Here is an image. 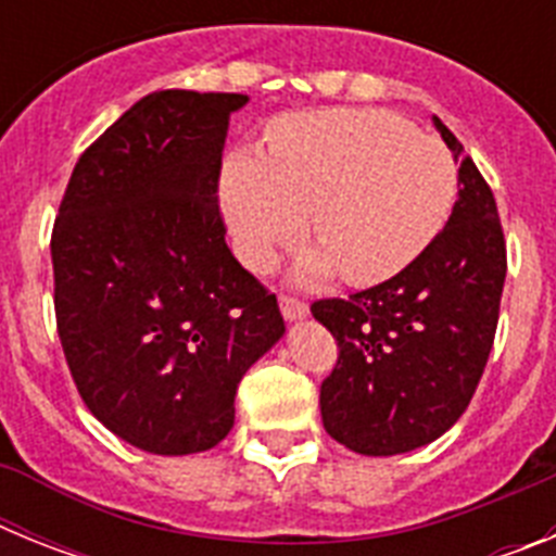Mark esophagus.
I'll use <instances>...</instances> for the list:
<instances>
[{
    "label": "esophagus",
    "mask_w": 556,
    "mask_h": 556,
    "mask_svg": "<svg viewBox=\"0 0 556 556\" xmlns=\"http://www.w3.org/2000/svg\"><path fill=\"white\" fill-rule=\"evenodd\" d=\"M281 314H283V320L294 323V320H303L308 314V306L303 301H298V298H292V294H281Z\"/></svg>",
    "instance_id": "34e87169"
}]
</instances>
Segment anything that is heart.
<instances>
[{"mask_svg":"<svg viewBox=\"0 0 556 556\" xmlns=\"http://www.w3.org/2000/svg\"><path fill=\"white\" fill-rule=\"evenodd\" d=\"M456 200L451 152L392 113L331 108L269 127L267 155L233 152L219 184L230 239L250 269H267L306 230L320 248L294 278L372 287L404 273L448 223Z\"/></svg>","mask_w":556,"mask_h":556,"instance_id":"b5f03b06","label":"heart"}]
</instances>
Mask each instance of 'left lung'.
<instances>
[{
	"label": "left lung",
	"instance_id": "1",
	"mask_svg": "<svg viewBox=\"0 0 556 556\" xmlns=\"http://www.w3.org/2000/svg\"><path fill=\"white\" fill-rule=\"evenodd\" d=\"M459 164V198L404 273L348 301H317L337 367L320 387L323 426L345 448L395 456L434 443L468 409L493 351L507 244L481 172L431 116Z\"/></svg>",
	"mask_w": 556,
	"mask_h": 556
}]
</instances>
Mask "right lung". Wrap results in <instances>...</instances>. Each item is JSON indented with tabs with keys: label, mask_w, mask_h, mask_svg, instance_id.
Segmentation results:
<instances>
[{
	"label": "right lung",
	"mask_w": 556,
	"mask_h": 556,
	"mask_svg": "<svg viewBox=\"0 0 556 556\" xmlns=\"http://www.w3.org/2000/svg\"><path fill=\"white\" fill-rule=\"evenodd\" d=\"M244 105L248 94H147L83 152L58 211L68 370L91 415L147 454L223 443L236 387L287 331L219 217L225 132Z\"/></svg>",
	"instance_id": "add662e5"
}]
</instances>
